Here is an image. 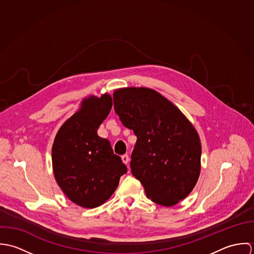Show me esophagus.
<instances>
[{"label": "esophagus", "instance_id": "obj_1", "mask_svg": "<svg viewBox=\"0 0 254 254\" xmlns=\"http://www.w3.org/2000/svg\"><path fill=\"white\" fill-rule=\"evenodd\" d=\"M121 159H122V161H123L124 164H128V162H129V156H128L127 154L122 155V156H121Z\"/></svg>", "mask_w": 254, "mask_h": 254}]
</instances>
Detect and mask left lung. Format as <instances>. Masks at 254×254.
<instances>
[{
	"label": "left lung",
	"instance_id": "8db88e82",
	"mask_svg": "<svg viewBox=\"0 0 254 254\" xmlns=\"http://www.w3.org/2000/svg\"><path fill=\"white\" fill-rule=\"evenodd\" d=\"M113 104L122 124L137 137L130 167L146 197L163 206L177 204L199 177L201 145L195 129L177 107L151 89L116 90Z\"/></svg>",
	"mask_w": 254,
	"mask_h": 254
}]
</instances>
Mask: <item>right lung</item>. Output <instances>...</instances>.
<instances>
[{
    "instance_id": "obj_1",
    "label": "right lung",
    "mask_w": 254,
    "mask_h": 254,
    "mask_svg": "<svg viewBox=\"0 0 254 254\" xmlns=\"http://www.w3.org/2000/svg\"><path fill=\"white\" fill-rule=\"evenodd\" d=\"M112 107L111 97H91L59 130L53 148L55 178L75 204L94 208L105 203L127 172L120 156L107 139L98 136L99 126Z\"/></svg>"
}]
</instances>
